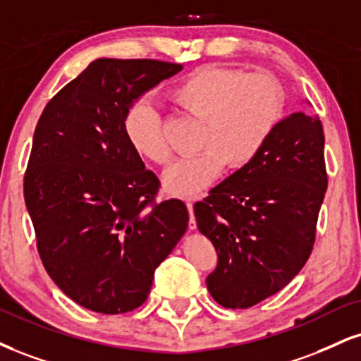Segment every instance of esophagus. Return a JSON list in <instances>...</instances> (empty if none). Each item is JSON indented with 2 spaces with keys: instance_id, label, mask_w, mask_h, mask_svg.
<instances>
[{
  "instance_id": "34e87169",
  "label": "esophagus",
  "mask_w": 361,
  "mask_h": 361,
  "mask_svg": "<svg viewBox=\"0 0 361 361\" xmlns=\"http://www.w3.org/2000/svg\"><path fill=\"white\" fill-rule=\"evenodd\" d=\"M186 207H188V212H190L188 228L195 230V228H197V220H195V215H193V198H188V200H186Z\"/></svg>"
}]
</instances>
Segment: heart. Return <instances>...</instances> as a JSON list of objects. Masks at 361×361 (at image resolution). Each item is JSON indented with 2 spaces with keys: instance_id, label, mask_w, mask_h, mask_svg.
Wrapping results in <instances>:
<instances>
[{
  "instance_id": "obj_1",
  "label": "heart",
  "mask_w": 361,
  "mask_h": 361,
  "mask_svg": "<svg viewBox=\"0 0 361 361\" xmlns=\"http://www.w3.org/2000/svg\"><path fill=\"white\" fill-rule=\"evenodd\" d=\"M171 99L185 112L203 121L198 153L178 158L163 173V186L175 197H193L228 169L245 168L257 158L279 126L286 94L267 72L244 73L220 67H202L171 89ZM129 146L141 158L163 164L169 147L163 117L147 99L134 102L124 117Z\"/></svg>"
}]
</instances>
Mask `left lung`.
Masks as SVG:
<instances>
[{
  "label": "left lung",
  "mask_w": 361,
  "mask_h": 361,
  "mask_svg": "<svg viewBox=\"0 0 361 361\" xmlns=\"http://www.w3.org/2000/svg\"><path fill=\"white\" fill-rule=\"evenodd\" d=\"M328 188L321 121L294 112L250 164L195 203L200 232L219 262L207 288L219 305L244 310L279 293L310 257Z\"/></svg>",
  "instance_id": "obj_1"
}]
</instances>
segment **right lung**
I'll list each match as a JSON object with an SVG mask.
<instances>
[{
	"label": "right lung",
	"instance_id": "obj_1",
	"mask_svg": "<svg viewBox=\"0 0 361 361\" xmlns=\"http://www.w3.org/2000/svg\"><path fill=\"white\" fill-rule=\"evenodd\" d=\"M180 71L159 60H95L35 129L25 203L38 252L55 284L90 311L141 306L188 227L181 200L154 202L158 176L124 134L129 107Z\"/></svg>",
	"mask_w": 361,
	"mask_h": 361
}]
</instances>
